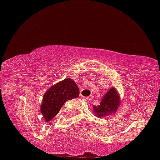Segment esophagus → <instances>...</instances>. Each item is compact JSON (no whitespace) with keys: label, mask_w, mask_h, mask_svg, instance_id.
Here are the masks:
<instances>
[{"label":"esophagus","mask_w":160,"mask_h":160,"mask_svg":"<svg viewBox=\"0 0 160 160\" xmlns=\"http://www.w3.org/2000/svg\"><path fill=\"white\" fill-rule=\"evenodd\" d=\"M92 98H93V95H90V96H88L86 97V98H83L84 100H86V101H90Z\"/></svg>","instance_id":"1"}]
</instances>
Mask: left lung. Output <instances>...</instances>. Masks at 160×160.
Listing matches in <instances>:
<instances>
[{
    "label": "left lung",
    "mask_w": 160,
    "mask_h": 160,
    "mask_svg": "<svg viewBox=\"0 0 160 160\" xmlns=\"http://www.w3.org/2000/svg\"><path fill=\"white\" fill-rule=\"evenodd\" d=\"M120 105V95L115 90L114 88H111L106 93L99 105H95L93 110L95 115L98 117H108L114 113Z\"/></svg>",
    "instance_id": "1"
}]
</instances>
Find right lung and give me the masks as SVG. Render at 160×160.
Here are the masks:
<instances>
[{"instance_id": "right-lung-1", "label": "right lung", "mask_w": 160, "mask_h": 160, "mask_svg": "<svg viewBox=\"0 0 160 160\" xmlns=\"http://www.w3.org/2000/svg\"><path fill=\"white\" fill-rule=\"evenodd\" d=\"M80 90L74 80L68 78L52 86L43 95L40 111L49 122L58 113L68 100L76 98Z\"/></svg>"}]
</instances>
